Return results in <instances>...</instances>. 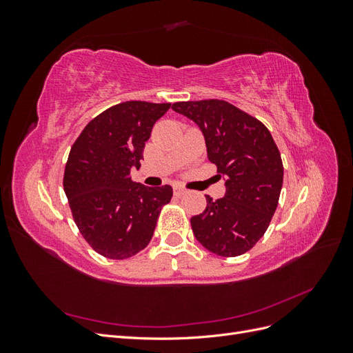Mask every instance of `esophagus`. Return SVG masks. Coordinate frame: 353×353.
I'll return each mask as SVG.
<instances>
[{
	"label": "esophagus",
	"mask_w": 353,
	"mask_h": 353,
	"mask_svg": "<svg viewBox=\"0 0 353 353\" xmlns=\"http://www.w3.org/2000/svg\"><path fill=\"white\" fill-rule=\"evenodd\" d=\"M185 193H187L185 188H183V187H181V185H175V187H174V194H175L176 197L184 196Z\"/></svg>",
	"instance_id": "1"
}]
</instances>
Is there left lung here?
Returning <instances> with one entry per match:
<instances>
[{
	"label": "left lung",
	"instance_id": "8db88e82",
	"mask_svg": "<svg viewBox=\"0 0 353 353\" xmlns=\"http://www.w3.org/2000/svg\"><path fill=\"white\" fill-rule=\"evenodd\" d=\"M176 113L197 123L208 159L225 179V196L191 218L199 243L234 258L250 250L268 230L279 206L284 168L271 132L256 117L223 100L174 103Z\"/></svg>",
	"mask_w": 353,
	"mask_h": 353
}]
</instances>
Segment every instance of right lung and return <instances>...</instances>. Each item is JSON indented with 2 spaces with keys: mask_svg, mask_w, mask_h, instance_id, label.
Masks as SVG:
<instances>
[{
  "mask_svg": "<svg viewBox=\"0 0 353 353\" xmlns=\"http://www.w3.org/2000/svg\"><path fill=\"white\" fill-rule=\"evenodd\" d=\"M170 103L125 101L83 128L73 143L63 187L73 221L91 248L109 259H126L150 243L172 187H145L131 179L141 166L145 141Z\"/></svg>",
  "mask_w": 353,
  "mask_h": 353,
  "instance_id": "add662e5",
  "label": "right lung"
}]
</instances>
